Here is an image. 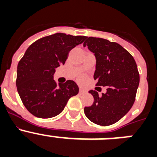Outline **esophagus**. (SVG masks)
Masks as SVG:
<instances>
[{"instance_id": "obj_1", "label": "esophagus", "mask_w": 157, "mask_h": 157, "mask_svg": "<svg viewBox=\"0 0 157 157\" xmlns=\"http://www.w3.org/2000/svg\"><path fill=\"white\" fill-rule=\"evenodd\" d=\"M84 93H86V90H84L83 89L79 88V94H84Z\"/></svg>"}]
</instances>
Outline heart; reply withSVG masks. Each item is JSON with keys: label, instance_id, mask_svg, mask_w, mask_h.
I'll return each mask as SVG.
<instances>
[{"label": "heart", "instance_id": "1", "mask_svg": "<svg viewBox=\"0 0 157 157\" xmlns=\"http://www.w3.org/2000/svg\"><path fill=\"white\" fill-rule=\"evenodd\" d=\"M78 82L81 83L84 82H86V77L84 75H82V76H79V77L78 78Z\"/></svg>", "mask_w": 157, "mask_h": 157}]
</instances>
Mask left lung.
Listing matches in <instances>:
<instances>
[{
  "label": "left lung",
  "instance_id": "1",
  "mask_svg": "<svg viewBox=\"0 0 157 157\" xmlns=\"http://www.w3.org/2000/svg\"><path fill=\"white\" fill-rule=\"evenodd\" d=\"M83 45L96 57V86H107V92L101 96L96 90L89 91L94 101L84 108L85 115L98 125L114 124L134 105L140 81L138 67L131 54L116 42L89 37Z\"/></svg>",
  "mask_w": 157,
  "mask_h": 157
}]
</instances>
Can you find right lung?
<instances>
[{
    "mask_svg": "<svg viewBox=\"0 0 157 157\" xmlns=\"http://www.w3.org/2000/svg\"><path fill=\"white\" fill-rule=\"evenodd\" d=\"M86 38L56 33L29 46L17 67L16 86L26 109L34 116L48 119L59 115L78 87L72 80L57 86L55 69L64 64L69 52Z\"/></svg>",
    "mask_w": 157,
    "mask_h": 157,
    "instance_id": "obj_1",
    "label": "right lung"
}]
</instances>
